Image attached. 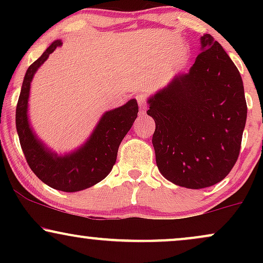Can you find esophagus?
Wrapping results in <instances>:
<instances>
[{"mask_svg":"<svg viewBox=\"0 0 263 263\" xmlns=\"http://www.w3.org/2000/svg\"><path fill=\"white\" fill-rule=\"evenodd\" d=\"M137 101L140 105V114L144 115L147 110V96L144 93H140V95H137Z\"/></svg>","mask_w":263,"mask_h":263,"instance_id":"esophagus-1","label":"esophagus"}]
</instances>
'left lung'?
<instances>
[{
  "instance_id": "1",
  "label": "left lung",
  "mask_w": 263,
  "mask_h": 263,
  "mask_svg": "<svg viewBox=\"0 0 263 263\" xmlns=\"http://www.w3.org/2000/svg\"><path fill=\"white\" fill-rule=\"evenodd\" d=\"M188 73L148 99L156 163L176 185L201 189L221 182L237 161L247 106L236 65L210 34Z\"/></svg>"
}]
</instances>
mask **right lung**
Instances as JSON below:
<instances>
[{"instance_id":"obj_1","label":"right lung","mask_w":263,"mask_h":263,"mask_svg":"<svg viewBox=\"0 0 263 263\" xmlns=\"http://www.w3.org/2000/svg\"><path fill=\"white\" fill-rule=\"evenodd\" d=\"M62 44L59 39L54 41L27 69L17 102L16 128L33 173L50 188L73 193L90 188L108 176L116 162L120 143L137 117L138 105L135 99H131L122 106L106 111L85 143L73 152L63 156L48 148L29 123L28 99L34 74L49 54Z\"/></svg>"}]
</instances>
